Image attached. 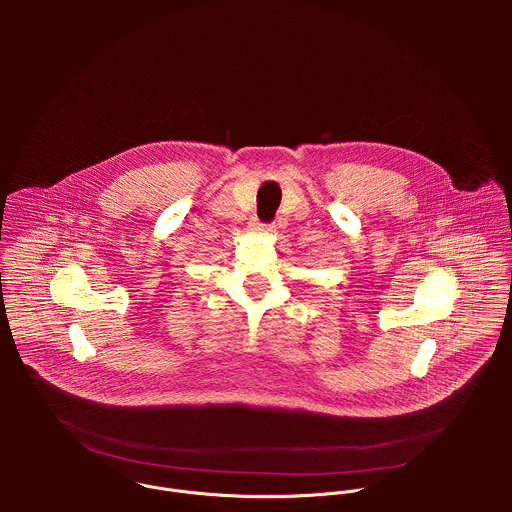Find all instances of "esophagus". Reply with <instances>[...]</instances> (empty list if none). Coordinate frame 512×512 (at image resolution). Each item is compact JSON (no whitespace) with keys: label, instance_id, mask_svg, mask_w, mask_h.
Here are the masks:
<instances>
[{"label":"esophagus","instance_id":"obj_1","mask_svg":"<svg viewBox=\"0 0 512 512\" xmlns=\"http://www.w3.org/2000/svg\"><path fill=\"white\" fill-rule=\"evenodd\" d=\"M253 231H257V233H273V231H275V227H273V225L255 223V225H253Z\"/></svg>","mask_w":512,"mask_h":512}]
</instances>
